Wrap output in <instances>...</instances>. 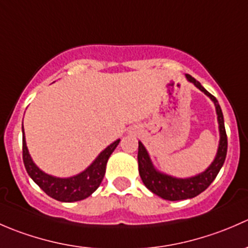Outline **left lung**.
<instances>
[{
    "label": "left lung",
    "instance_id": "left-lung-1",
    "mask_svg": "<svg viewBox=\"0 0 248 248\" xmlns=\"http://www.w3.org/2000/svg\"><path fill=\"white\" fill-rule=\"evenodd\" d=\"M188 81L193 82L201 91L204 92L206 96L211 98L215 103L217 112V120H218V128H219V145L217 150V155L215 157L214 162L210 164L209 168L196 176L187 177V179H177L172 177L170 175L163 174L155 169L151 159H150L149 154L144 145L139 141L138 146V166L139 174L141 177L145 186L152 192L157 194L161 198L166 201H184V199L194 198L202 192H204L207 187L211 185V182L216 179L217 174L221 170L227 156V149H228V139H227L226 128H224V120L223 114H222L221 107L217 102L216 97L212 96L210 92H207L199 81H197L193 77L186 74Z\"/></svg>",
    "mask_w": 248,
    "mask_h": 248
}]
</instances>
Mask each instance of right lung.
I'll list each match as a JSON object with an SVG mask.
<instances>
[{"label": "right lung", "instance_id": "obj_1", "mask_svg": "<svg viewBox=\"0 0 248 248\" xmlns=\"http://www.w3.org/2000/svg\"><path fill=\"white\" fill-rule=\"evenodd\" d=\"M119 142L120 139L110 144L106 150H103L98 155L93 163L82 172L76 175V176L61 179V177H55L46 174L33 163L29 154V150H27L24 127H22V159H24L27 174L46 192L47 196L59 202H78L90 197L98 188L102 180H103L104 174H106L107 162H108L112 151L116 149Z\"/></svg>", "mask_w": 248, "mask_h": 248}]
</instances>
